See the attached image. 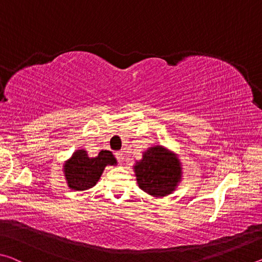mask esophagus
<instances>
[{
  "label": "esophagus",
  "instance_id": "1",
  "mask_svg": "<svg viewBox=\"0 0 262 262\" xmlns=\"http://www.w3.org/2000/svg\"><path fill=\"white\" fill-rule=\"evenodd\" d=\"M115 157H117V159H118L119 162H122L123 158H125V156H123V152H122V151L115 152Z\"/></svg>",
  "mask_w": 262,
  "mask_h": 262
}]
</instances>
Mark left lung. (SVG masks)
Returning a JSON list of instances; mask_svg holds the SVG:
<instances>
[{"instance_id": "1", "label": "left lung", "mask_w": 262, "mask_h": 262, "mask_svg": "<svg viewBox=\"0 0 262 262\" xmlns=\"http://www.w3.org/2000/svg\"><path fill=\"white\" fill-rule=\"evenodd\" d=\"M134 168L140 188L154 196H165L173 192L180 180L179 161L159 145L147 150Z\"/></svg>"}]
</instances>
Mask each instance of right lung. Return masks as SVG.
Segmentation results:
<instances>
[{
    "instance_id": "right-lung-1",
    "label": "right lung",
    "mask_w": 262,
    "mask_h": 262,
    "mask_svg": "<svg viewBox=\"0 0 262 262\" xmlns=\"http://www.w3.org/2000/svg\"><path fill=\"white\" fill-rule=\"evenodd\" d=\"M117 164L112 152L101 150L97 157L89 158L84 150H78L66 163L64 173L70 188L85 190L94 187L106 165Z\"/></svg>"
}]
</instances>
